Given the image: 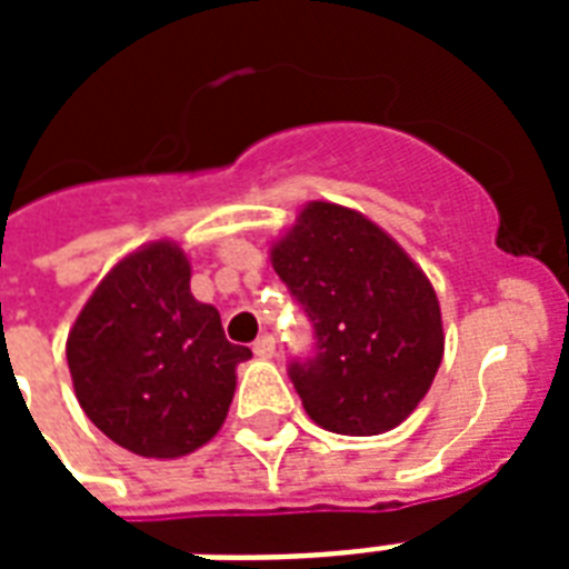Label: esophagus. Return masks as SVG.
Returning a JSON list of instances; mask_svg holds the SVG:
<instances>
[{"mask_svg": "<svg viewBox=\"0 0 569 569\" xmlns=\"http://www.w3.org/2000/svg\"><path fill=\"white\" fill-rule=\"evenodd\" d=\"M274 337L271 333H262V337L253 342V355L262 357V360H268V357H274Z\"/></svg>", "mask_w": 569, "mask_h": 569, "instance_id": "1", "label": "esophagus"}]
</instances>
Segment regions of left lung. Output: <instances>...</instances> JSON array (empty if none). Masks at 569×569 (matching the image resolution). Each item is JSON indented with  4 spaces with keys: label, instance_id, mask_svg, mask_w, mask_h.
I'll use <instances>...</instances> for the list:
<instances>
[{
    "label": "left lung",
    "instance_id": "obj_1",
    "mask_svg": "<svg viewBox=\"0 0 569 569\" xmlns=\"http://www.w3.org/2000/svg\"><path fill=\"white\" fill-rule=\"evenodd\" d=\"M271 266L312 321V355L289 363L325 431L372 437L413 413L442 360L440 301L422 268L355 209L310 203Z\"/></svg>",
    "mask_w": 569,
    "mask_h": 569
}]
</instances>
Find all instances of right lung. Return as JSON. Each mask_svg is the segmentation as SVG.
Here are the masks:
<instances>
[{
	"mask_svg": "<svg viewBox=\"0 0 569 569\" xmlns=\"http://www.w3.org/2000/svg\"><path fill=\"white\" fill-rule=\"evenodd\" d=\"M171 241L129 253L102 277L67 337L79 405L109 440L141 458H180L218 433L250 348L191 295Z\"/></svg>",
	"mask_w": 569,
	"mask_h": 569,
	"instance_id": "1",
	"label": "right lung"
}]
</instances>
